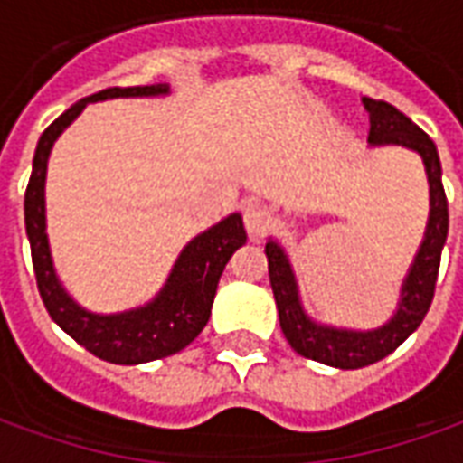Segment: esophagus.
<instances>
[{
  "mask_svg": "<svg viewBox=\"0 0 463 463\" xmlns=\"http://www.w3.org/2000/svg\"><path fill=\"white\" fill-rule=\"evenodd\" d=\"M242 221H245V228H248L252 238H258V235H265L270 231L272 213L260 203H248L245 211H242Z\"/></svg>",
  "mask_w": 463,
  "mask_h": 463,
  "instance_id": "1",
  "label": "esophagus"
}]
</instances>
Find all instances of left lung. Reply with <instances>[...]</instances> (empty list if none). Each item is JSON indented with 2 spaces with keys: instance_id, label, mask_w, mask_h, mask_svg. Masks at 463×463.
Masks as SVG:
<instances>
[{
  "instance_id": "8db88e82",
  "label": "left lung",
  "mask_w": 463,
  "mask_h": 463,
  "mask_svg": "<svg viewBox=\"0 0 463 463\" xmlns=\"http://www.w3.org/2000/svg\"><path fill=\"white\" fill-rule=\"evenodd\" d=\"M364 106L369 111L367 141L372 146L397 143V146L417 151L424 158V165H427L429 191H431V213H429L427 235H424V242L419 248L417 260L409 270L407 282L402 288L397 315L384 327L372 332L335 330V327L315 325V322L305 317L300 302H298L290 262L285 258V252L278 248V242L265 245L272 295H275L285 340L290 342V347L302 357L340 369H359L374 364L379 359L392 354L421 325L424 315L431 307V300H434L441 248L447 242L449 232V203L447 193H444V183H441V163H439L434 141L409 116H404L387 101L364 99Z\"/></svg>"
}]
</instances>
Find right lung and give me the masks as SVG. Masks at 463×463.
Segmentation results:
<instances>
[{"instance_id": "obj_1", "label": "right lung", "mask_w": 463, "mask_h": 463, "mask_svg": "<svg viewBox=\"0 0 463 463\" xmlns=\"http://www.w3.org/2000/svg\"><path fill=\"white\" fill-rule=\"evenodd\" d=\"M168 89L158 86H111L99 94H91L66 109L36 143L34 165L26 183L24 193V222L29 245H32V262H34L36 288L44 300L46 312L52 320L71 335L81 347L91 354L114 364H141L151 359L168 357L188 347L211 317L213 298L218 290L225 265L248 235L242 228V218L228 215L225 221L213 225L211 231L198 235L185 245L181 258L173 268L161 295L141 310L121 312V315H91L81 310L56 280L49 242L44 232V175L49 151L56 136L64 131L76 116L81 114L89 101L114 99V96H156L165 94Z\"/></svg>"}]
</instances>
